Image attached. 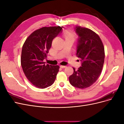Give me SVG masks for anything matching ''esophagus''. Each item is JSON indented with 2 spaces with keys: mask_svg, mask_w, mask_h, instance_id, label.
Wrapping results in <instances>:
<instances>
[{
  "mask_svg": "<svg viewBox=\"0 0 124 124\" xmlns=\"http://www.w3.org/2000/svg\"><path fill=\"white\" fill-rule=\"evenodd\" d=\"M60 67H61V68H66V66H62V65H61V66H60Z\"/></svg>",
  "mask_w": 124,
  "mask_h": 124,
  "instance_id": "esophagus-1",
  "label": "esophagus"
}]
</instances>
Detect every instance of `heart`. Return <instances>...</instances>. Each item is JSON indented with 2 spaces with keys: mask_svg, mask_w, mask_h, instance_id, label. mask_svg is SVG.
<instances>
[{
  "mask_svg": "<svg viewBox=\"0 0 124 124\" xmlns=\"http://www.w3.org/2000/svg\"><path fill=\"white\" fill-rule=\"evenodd\" d=\"M63 36H64L65 39H74L75 33L71 31H67L64 33V34H63Z\"/></svg>",
  "mask_w": 124,
  "mask_h": 124,
  "instance_id": "1",
  "label": "heart"
}]
</instances>
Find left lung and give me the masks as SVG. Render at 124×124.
<instances>
[{"label":"left lung","instance_id":"obj_1","mask_svg":"<svg viewBox=\"0 0 124 124\" xmlns=\"http://www.w3.org/2000/svg\"><path fill=\"white\" fill-rule=\"evenodd\" d=\"M78 35L77 56L82 62L78 70L69 78V82L77 88L84 89L97 80L102 70L105 53L103 43L98 35L91 29L78 26L76 28Z\"/></svg>","mask_w":124,"mask_h":124}]
</instances>
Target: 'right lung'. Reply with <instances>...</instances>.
<instances>
[{
    "label": "right lung",
    "mask_w": 124,
    "mask_h": 124,
    "mask_svg": "<svg viewBox=\"0 0 124 124\" xmlns=\"http://www.w3.org/2000/svg\"><path fill=\"white\" fill-rule=\"evenodd\" d=\"M62 27L51 26L37 29L28 37L22 47V69L27 79L37 88H46L56 79L59 66L46 65L43 60L47 57L52 41Z\"/></svg>",
    "instance_id": "obj_1"
}]
</instances>
